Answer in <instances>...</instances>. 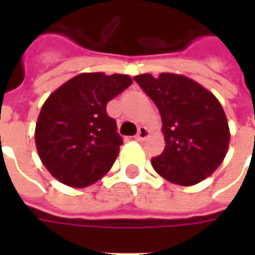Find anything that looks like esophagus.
Returning a JSON list of instances; mask_svg holds the SVG:
<instances>
[{
    "instance_id": "obj_1",
    "label": "esophagus",
    "mask_w": 255,
    "mask_h": 255,
    "mask_svg": "<svg viewBox=\"0 0 255 255\" xmlns=\"http://www.w3.org/2000/svg\"><path fill=\"white\" fill-rule=\"evenodd\" d=\"M147 134H149V130H147L144 126H140V128H139V130H137V134L134 136V139L140 142V140H144V139L147 137Z\"/></svg>"
}]
</instances>
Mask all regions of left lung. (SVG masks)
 <instances>
[{"label":"left lung","mask_w":255,"mask_h":255,"mask_svg":"<svg viewBox=\"0 0 255 255\" xmlns=\"http://www.w3.org/2000/svg\"><path fill=\"white\" fill-rule=\"evenodd\" d=\"M157 106L166 146L152 166L166 180L191 186L216 170L226 157L230 130L216 96L183 75L134 76Z\"/></svg>","instance_id":"8db88e82"}]
</instances>
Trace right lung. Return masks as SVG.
<instances>
[{"mask_svg": "<svg viewBox=\"0 0 255 255\" xmlns=\"http://www.w3.org/2000/svg\"><path fill=\"white\" fill-rule=\"evenodd\" d=\"M130 84L128 75L81 74L45 101L35 143L55 179L71 187H86L111 170L123 139L106 105Z\"/></svg>", "mask_w": 255, "mask_h": 255, "instance_id": "1", "label": "right lung"}]
</instances>
